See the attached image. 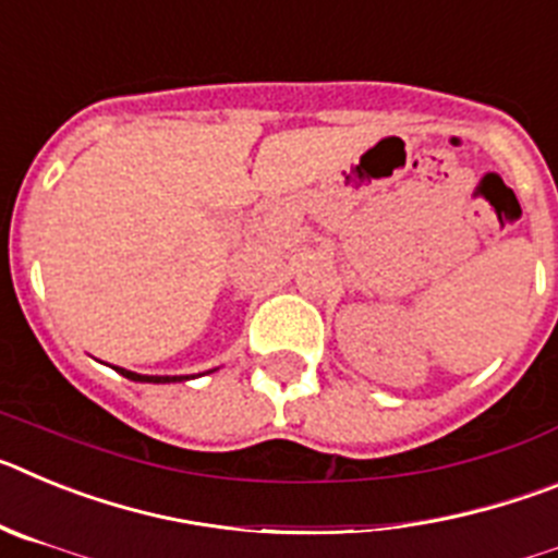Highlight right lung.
Returning <instances> with one entry per match:
<instances>
[{
	"label": "right lung",
	"mask_w": 558,
	"mask_h": 558,
	"mask_svg": "<svg viewBox=\"0 0 558 558\" xmlns=\"http://www.w3.org/2000/svg\"><path fill=\"white\" fill-rule=\"evenodd\" d=\"M117 372H120L122 377L133 379V383H184V379H190V374H181V377H159V374L128 372V368H120V366H117ZM192 377H195V374H192Z\"/></svg>",
	"instance_id": "1"
}]
</instances>
